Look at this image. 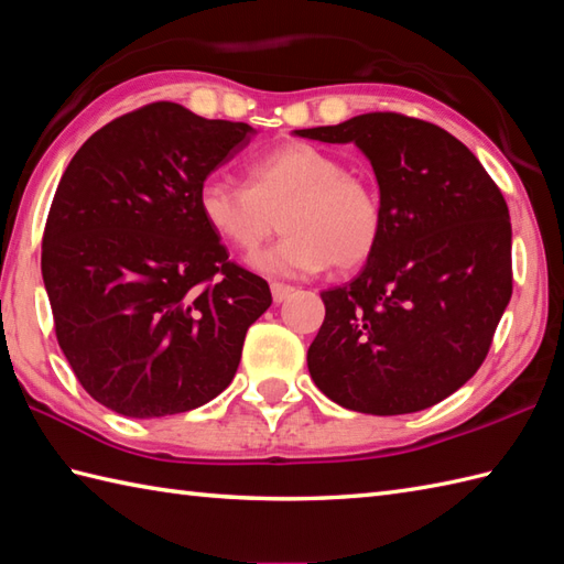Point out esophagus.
Instances as JSON below:
<instances>
[{
  "instance_id": "obj_1",
  "label": "esophagus",
  "mask_w": 564,
  "mask_h": 564,
  "mask_svg": "<svg viewBox=\"0 0 564 564\" xmlns=\"http://www.w3.org/2000/svg\"><path fill=\"white\" fill-rule=\"evenodd\" d=\"M270 290H272V299H274V304H282L284 299H290V294L294 292L290 284H282V282H272V284H270Z\"/></svg>"
}]
</instances>
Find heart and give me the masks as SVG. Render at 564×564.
<instances>
[{
  "instance_id": "b5f03b06",
  "label": "heart",
  "mask_w": 564,
  "mask_h": 564,
  "mask_svg": "<svg viewBox=\"0 0 564 564\" xmlns=\"http://www.w3.org/2000/svg\"><path fill=\"white\" fill-rule=\"evenodd\" d=\"M243 183L207 176L197 212L221 243L253 253L278 227L282 239L250 258L265 278H308L330 265L355 270L371 258L383 231L381 197L328 149L290 142L250 156Z\"/></svg>"
}]
</instances>
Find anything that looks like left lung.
<instances>
[{
	"label": "left lung",
	"mask_w": 564,
	"mask_h": 564,
	"mask_svg": "<svg viewBox=\"0 0 564 564\" xmlns=\"http://www.w3.org/2000/svg\"><path fill=\"white\" fill-rule=\"evenodd\" d=\"M294 134L355 144L377 176L383 212L367 265L321 294L311 379L333 403L367 415L436 405L480 369L511 299L502 193L454 134L400 112Z\"/></svg>",
	"instance_id": "1"
}]
</instances>
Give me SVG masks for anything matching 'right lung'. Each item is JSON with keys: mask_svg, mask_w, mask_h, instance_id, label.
<instances>
[{"mask_svg": "<svg viewBox=\"0 0 564 564\" xmlns=\"http://www.w3.org/2000/svg\"><path fill=\"white\" fill-rule=\"evenodd\" d=\"M253 134L159 101L94 132L62 173L43 234L45 292L69 367L118 415L166 417L217 398L272 304L195 199Z\"/></svg>", "mask_w": 564, "mask_h": 564, "instance_id": "right-lung-1", "label": "right lung"}]
</instances>
